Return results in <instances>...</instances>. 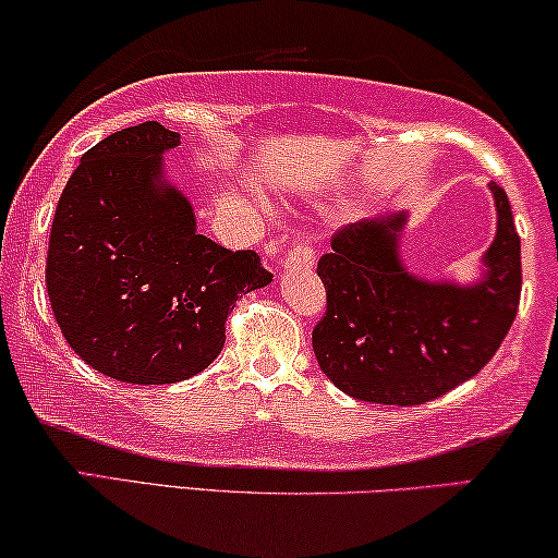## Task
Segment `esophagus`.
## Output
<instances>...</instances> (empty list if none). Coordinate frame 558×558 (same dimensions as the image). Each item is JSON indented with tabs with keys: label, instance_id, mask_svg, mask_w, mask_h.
I'll return each mask as SVG.
<instances>
[{
	"label": "esophagus",
	"instance_id": "obj_1",
	"mask_svg": "<svg viewBox=\"0 0 558 558\" xmlns=\"http://www.w3.org/2000/svg\"><path fill=\"white\" fill-rule=\"evenodd\" d=\"M281 266H284L287 271L312 269V266H315V248H312V243L310 241L296 243V246L284 256V262H281Z\"/></svg>",
	"mask_w": 558,
	"mask_h": 558
}]
</instances>
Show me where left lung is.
Here are the masks:
<instances>
[{
	"instance_id": "left-lung-1",
	"label": "left lung",
	"mask_w": 558,
	"mask_h": 558,
	"mask_svg": "<svg viewBox=\"0 0 558 558\" xmlns=\"http://www.w3.org/2000/svg\"><path fill=\"white\" fill-rule=\"evenodd\" d=\"M498 228L472 284L429 281L401 258L407 213L350 223L317 274L327 310L312 332L319 368L342 393L416 407L485 368L521 300V239L506 190L490 182Z\"/></svg>"
}]
</instances>
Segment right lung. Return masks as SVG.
I'll return each mask as SVG.
<instances>
[{
    "mask_svg": "<svg viewBox=\"0 0 558 558\" xmlns=\"http://www.w3.org/2000/svg\"><path fill=\"white\" fill-rule=\"evenodd\" d=\"M180 134L159 121L121 129L81 157L50 228L48 296L81 361L121 384H178L216 361L243 294L274 279L254 251L195 228L165 180Z\"/></svg>",
    "mask_w": 558,
    "mask_h": 558,
    "instance_id": "right-lung-1",
    "label": "right lung"
}]
</instances>
